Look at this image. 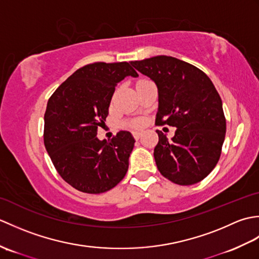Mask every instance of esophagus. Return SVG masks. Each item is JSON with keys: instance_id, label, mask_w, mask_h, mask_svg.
<instances>
[{"instance_id": "esophagus-1", "label": "esophagus", "mask_w": 259, "mask_h": 259, "mask_svg": "<svg viewBox=\"0 0 259 259\" xmlns=\"http://www.w3.org/2000/svg\"><path fill=\"white\" fill-rule=\"evenodd\" d=\"M141 135H142V133H141V131H139V130L134 131V137H135L136 139H139L140 137H141Z\"/></svg>"}]
</instances>
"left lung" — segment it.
I'll use <instances>...</instances> for the list:
<instances>
[{
  "label": "left lung",
  "instance_id": "obj_1",
  "mask_svg": "<svg viewBox=\"0 0 259 259\" xmlns=\"http://www.w3.org/2000/svg\"><path fill=\"white\" fill-rule=\"evenodd\" d=\"M130 63L157 85L156 123L177 128L171 139L157 130L153 157L158 170L177 185L199 183L216 167L226 134L216 88L201 70L172 57Z\"/></svg>",
  "mask_w": 259,
  "mask_h": 259
}]
</instances>
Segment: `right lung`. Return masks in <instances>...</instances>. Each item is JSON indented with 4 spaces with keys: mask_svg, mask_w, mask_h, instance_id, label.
<instances>
[{
    "mask_svg": "<svg viewBox=\"0 0 259 259\" xmlns=\"http://www.w3.org/2000/svg\"><path fill=\"white\" fill-rule=\"evenodd\" d=\"M125 76H138L126 62L88 64L70 75L48 101L46 149L59 175L82 192H106L128 171L136 142L131 133L121 130L108 141L97 137L115 87Z\"/></svg>",
    "mask_w": 259,
    "mask_h": 259,
    "instance_id": "add662e5",
    "label": "right lung"
}]
</instances>
